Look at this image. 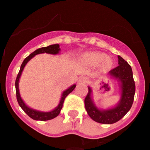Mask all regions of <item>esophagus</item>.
<instances>
[{
	"label": "esophagus",
	"mask_w": 150,
	"mask_h": 150,
	"mask_svg": "<svg viewBox=\"0 0 150 150\" xmlns=\"http://www.w3.org/2000/svg\"><path fill=\"white\" fill-rule=\"evenodd\" d=\"M87 82H88V79H87L86 77H85V76L79 77V80H78V83H79V84H86Z\"/></svg>",
	"instance_id": "obj_1"
}]
</instances>
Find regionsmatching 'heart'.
Masks as SVG:
<instances>
[{"instance_id": "1", "label": "heart", "mask_w": 150, "mask_h": 150, "mask_svg": "<svg viewBox=\"0 0 150 150\" xmlns=\"http://www.w3.org/2000/svg\"><path fill=\"white\" fill-rule=\"evenodd\" d=\"M83 60L90 65H98L100 64V68L103 71H109L113 65V60L111 57L106 56L105 53L100 52H91L85 54Z\"/></svg>"}]
</instances>
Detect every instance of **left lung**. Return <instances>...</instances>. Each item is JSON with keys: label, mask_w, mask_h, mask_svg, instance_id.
<instances>
[{"label": "left lung", "mask_w": 150, "mask_h": 150, "mask_svg": "<svg viewBox=\"0 0 150 150\" xmlns=\"http://www.w3.org/2000/svg\"><path fill=\"white\" fill-rule=\"evenodd\" d=\"M119 66L108 73L112 78L120 82L121 88V98L116 107L108 110H99L91 98L92 90L88 88V92L85 98V107L88 116L97 122L102 124H112L120 121L130 110L133 104L135 93V83L133 73L129 64L121 56L118 55Z\"/></svg>", "instance_id": "8db88e82"}]
</instances>
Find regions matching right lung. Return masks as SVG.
Masks as SVG:
<instances>
[{
    "label": "right lung",
    "instance_id": "obj_1",
    "mask_svg": "<svg viewBox=\"0 0 150 150\" xmlns=\"http://www.w3.org/2000/svg\"><path fill=\"white\" fill-rule=\"evenodd\" d=\"M60 48H59V44H53L50 45L49 46H46V47H42V48L38 49L37 50L32 52L31 54L28 55L27 58L25 59V60L22 62V65H21L20 70H19V72H18V75H17L15 83V86H16V98L17 101H18V104L21 107L22 110L25 111V112H26V114L30 117L31 119L34 120H40V121H46V120H52L54 118H55L56 116H59V114L60 113L61 110L62 108V106H63L64 100L65 99L66 97L71 93V91L75 88L76 87V85L74 84L73 86H71L70 88H68L67 89H66L65 91H64V92L62 93V98H61L60 102H59L58 107H55L53 110L50 111V112H40V111L35 110L34 109H31L30 107H28L25 102L23 101L22 98H21L20 94H19V89H18V81H19V78L21 76V74H22V71H23L24 67L26 65V64L28 62V61H30V59H32L33 57L35 56L36 55L38 54H41V53H48V54H52V55H56L60 51Z\"/></svg>",
    "mask_w": 150,
    "mask_h": 150
}]
</instances>
